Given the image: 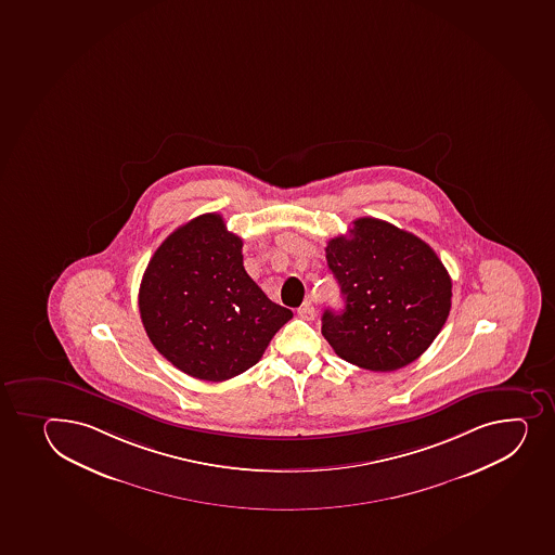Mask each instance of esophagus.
<instances>
[{
	"label": "esophagus",
	"instance_id": "obj_1",
	"mask_svg": "<svg viewBox=\"0 0 555 555\" xmlns=\"http://www.w3.org/2000/svg\"><path fill=\"white\" fill-rule=\"evenodd\" d=\"M297 313L300 319H304V321H313L317 311H314L311 302H306L304 306H300V308L297 309Z\"/></svg>",
	"mask_w": 555,
	"mask_h": 555
}]
</instances>
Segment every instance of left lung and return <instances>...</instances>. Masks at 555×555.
Listing matches in <instances>:
<instances>
[{
  "label": "left lung",
  "mask_w": 555,
  "mask_h": 555,
  "mask_svg": "<svg viewBox=\"0 0 555 555\" xmlns=\"http://www.w3.org/2000/svg\"><path fill=\"white\" fill-rule=\"evenodd\" d=\"M326 258L346 306L324 311L322 335L340 359L395 372L429 348L452 308V279L426 242L357 218L349 234L327 242Z\"/></svg>",
  "instance_id": "obj_1"
}]
</instances>
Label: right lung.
Here are the masks:
<instances>
[{"label":"right lung","mask_w":555,"mask_h":555,"mask_svg":"<svg viewBox=\"0 0 555 555\" xmlns=\"http://www.w3.org/2000/svg\"><path fill=\"white\" fill-rule=\"evenodd\" d=\"M138 308L149 340L172 366L211 383L255 366L293 317L246 273L242 238L217 212L162 242L143 273Z\"/></svg>","instance_id":"1"}]
</instances>
